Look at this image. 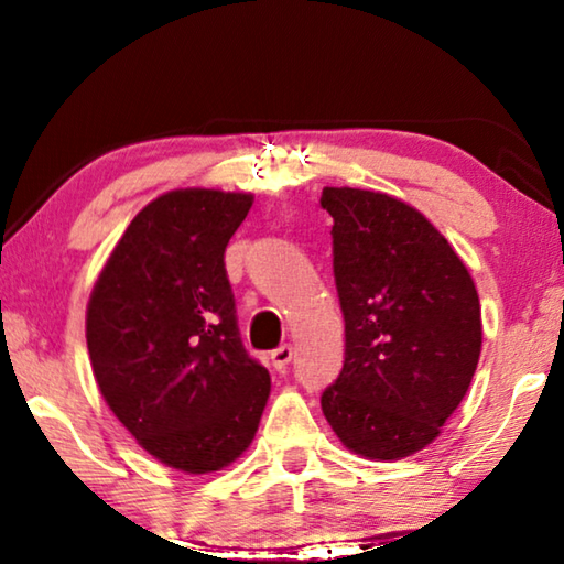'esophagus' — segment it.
Returning <instances> with one entry per match:
<instances>
[{"mask_svg": "<svg viewBox=\"0 0 564 564\" xmlns=\"http://www.w3.org/2000/svg\"><path fill=\"white\" fill-rule=\"evenodd\" d=\"M291 358H293V348L289 346V343H285V346H279V348H275V350L271 352V362H273L275 370H285V368H289Z\"/></svg>", "mask_w": 564, "mask_h": 564, "instance_id": "34e87169", "label": "esophagus"}]
</instances>
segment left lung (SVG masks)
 I'll return each mask as SVG.
<instances>
[{
    "mask_svg": "<svg viewBox=\"0 0 564 564\" xmlns=\"http://www.w3.org/2000/svg\"><path fill=\"white\" fill-rule=\"evenodd\" d=\"M346 360L321 395L340 443L368 460L431 445L482 348L480 299L447 238L400 198L326 186Z\"/></svg>",
    "mask_w": 564,
    "mask_h": 564,
    "instance_id": "8db88e82",
    "label": "left lung"
}]
</instances>
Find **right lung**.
<instances>
[{
    "instance_id": "add662e5",
    "label": "right lung",
    "mask_w": 564,
    "mask_h": 564,
    "mask_svg": "<svg viewBox=\"0 0 564 564\" xmlns=\"http://www.w3.org/2000/svg\"><path fill=\"white\" fill-rule=\"evenodd\" d=\"M251 194L176 188L133 216L87 305L104 400L149 455L191 475L221 470L259 431L271 376L248 356L226 246Z\"/></svg>"
}]
</instances>
